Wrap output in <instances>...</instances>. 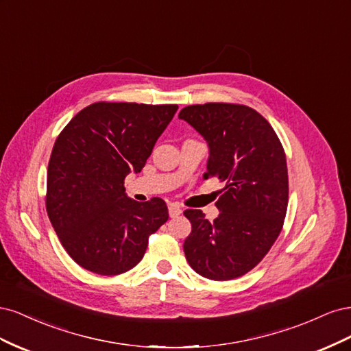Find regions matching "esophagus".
Masks as SVG:
<instances>
[{"mask_svg": "<svg viewBox=\"0 0 351 351\" xmlns=\"http://www.w3.org/2000/svg\"><path fill=\"white\" fill-rule=\"evenodd\" d=\"M182 208H180L178 205H176V204H171L168 206V214H169V217L171 218H176V217H178L180 214H182Z\"/></svg>", "mask_w": 351, "mask_h": 351, "instance_id": "1", "label": "esophagus"}]
</instances>
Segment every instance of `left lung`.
I'll return each instance as SVG.
<instances>
[{
  "mask_svg": "<svg viewBox=\"0 0 351 351\" xmlns=\"http://www.w3.org/2000/svg\"><path fill=\"white\" fill-rule=\"evenodd\" d=\"M178 119L208 143L204 178L226 183L214 221L199 209L184 210L192 224L183 244L186 259L209 280L241 277L265 258L284 224L289 173L282 145L271 124L246 105H190Z\"/></svg>",
  "mask_w": 351,
  "mask_h": 351,
  "instance_id": "left-lung-1",
  "label": "left lung"
}]
</instances>
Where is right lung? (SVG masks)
Masks as SVG:
<instances>
[{"mask_svg": "<svg viewBox=\"0 0 351 351\" xmlns=\"http://www.w3.org/2000/svg\"><path fill=\"white\" fill-rule=\"evenodd\" d=\"M177 105L97 102L57 137L48 164L47 212L70 258L99 275H119L143 258L147 239L168 219L165 202L125 195Z\"/></svg>", "mask_w": 351, "mask_h": 351, "instance_id": "add662e5", "label": "right lung"}]
</instances>
